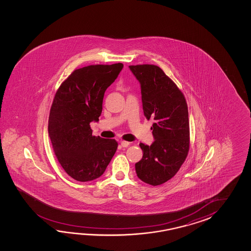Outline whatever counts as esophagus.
I'll return each instance as SVG.
<instances>
[{"mask_svg": "<svg viewBox=\"0 0 251 251\" xmlns=\"http://www.w3.org/2000/svg\"><path fill=\"white\" fill-rule=\"evenodd\" d=\"M129 145H130V143H128L126 141H121V146L124 148H126Z\"/></svg>", "mask_w": 251, "mask_h": 251, "instance_id": "1", "label": "esophagus"}]
</instances>
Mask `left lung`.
I'll return each mask as SVG.
<instances>
[{"mask_svg":"<svg viewBox=\"0 0 251 251\" xmlns=\"http://www.w3.org/2000/svg\"><path fill=\"white\" fill-rule=\"evenodd\" d=\"M141 85L144 116L154 119L151 145L140 144L142 160L135 163L139 178L159 186L176 175L189 150V121L186 99L159 66L130 65Z\"/></svg>","mask_w":251,"mask_h":251,"instance_id":"left-lung-1","label":"left lung"}]
</instances>
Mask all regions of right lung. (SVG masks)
<instances>
[{"label": "right lung", "instance_id": "right-lung-1", "mask_svg": "<svg viewBox=\"0 0 251 251\" xmlns=\"http://www.w3.org/2000/svg\"><path fill=\"white\" fill-rule=\"evenodd\" d=\"M123 67L118 63L75 70L55 93L48 133L59 163L77 181L101 176L118 149L116 140L92 135L90 124L99 121L105 91Z\"/></svg>", "mask_w": 251, "mask_h": 251}]
</instances>
